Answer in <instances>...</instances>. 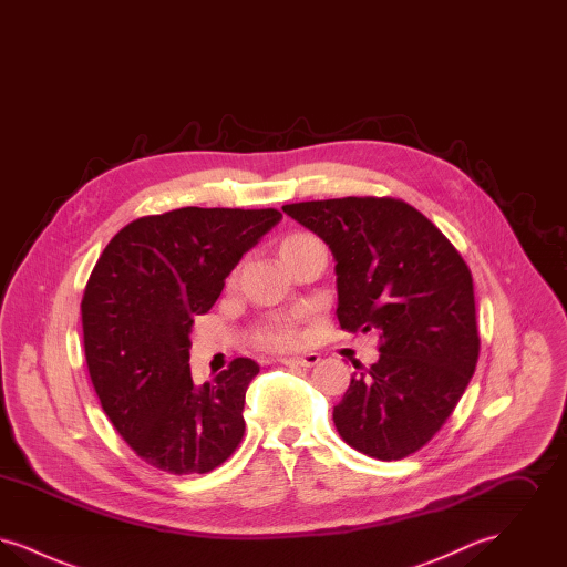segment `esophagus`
I'll return each instance as SVG.
<instances>
[{"label":"esophagus","instance_id":"esophagus-1","mask_svg":"<svg viewBox=\"0 0 567 567\" xmlns=\"http://www.w3.org/2000/svg\"><path fill=\"white\" fill-rule=\"evenodd\" d=\"M319 354L317 352H303V354H296V357H282L280 363L289 365V368H312L319 363Z\"/></svg>","mask_w":567,"mask_h":567}]
</instances>
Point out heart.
Returning a JSON list of instances; mask_svg holds the SVG:
<instances>
[{
  "label": "heart",
  "mask_w": 567,
  "mask_h": 567,
  "mask_svg": "<svg viewBox=\"0 0 567 567\" xmlns=\"http://www.w3.org/2000/svg\"><path fill=\"white\" fill-rule=\"evenodd\" d=\"M315 240H317V238H312V236H308V234H296V236L285 238V240L280 243V248H278L280 259L287 257L291 250H296L297 246L315 243ZM257 342H259L261 347H266V349H287V347H291V344L296 342V331H293L291 323H287V321H271V323L266 324V327L259 331Z\"/></svg>",
  "instance_id": "1"
}]
</instances>
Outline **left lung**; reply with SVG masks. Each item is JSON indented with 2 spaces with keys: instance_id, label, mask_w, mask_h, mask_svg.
Segmentation results:
<instances>
[{
  "instance_id": "1",
  "label": "left lung",
  "mask_w": 567,
  "mask_h": 567,
  "mask_svg": "<svg viewBox=\"0 0 567 567\" xmlns=\"http://www.w3.org/2000/svg\"><path fill=\"white\" fill-rule=\"evenodd\" d=\"M336 261L338 321L377 331L380 357L357 372L333 423L368 457L416 453L455 410L476 370L474 282L455 246L427 216L391 197L282 206Z\"/></svg>"
}]
</instances>
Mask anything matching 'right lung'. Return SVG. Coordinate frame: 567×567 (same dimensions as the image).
I'll use <instances>...</instances> for the list:
<instances>
[{
	"label": "right lung",
	"instance_id": "obj_1",
	"mask_svg": "<svg viewBox=\"0 0 567 567\" xmlns=\"http://www.w3.org/2000/svg\"><path fill=\"white\" fill-rule=\"evenodd\" d=\"M280 218L274 208L195 206L142 216L91 271L81 303L89 377L116 432L153 467L206 474L238 449L244 395L259 365L238 357L213 382L195 384L190 324Z\"/></svg>",
	"mask_w": 567,
	"mask_h": 567
}]
</instances>
